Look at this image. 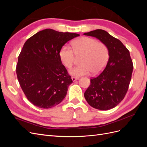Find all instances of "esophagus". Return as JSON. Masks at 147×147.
<instances>
[{
	"label": "esophagus",
	"instance_id": "34e87169",
	"mask_svg": "<svg viewBox=\"0 0 147 147\" xmlns=\"http://www.w3.org/2000/svg\"><path fill=\"white\" fill-rule=\"evenodd\" d=\"M78 79V78H77V77H72V80L73 82H75L76 80H77Z\"/></svg>",
	"mask_w": 147,
	"mask_h": 147
}]
</instances>
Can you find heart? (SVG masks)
<instances>
[{"label": "heart", "instance_id": "obj_1", "mask_svg": "<svg viewBox=\"0 0 147 147\" xmlns=\"http://www.w3.org/2000/svg\"><path fill=\"white\" fill-rule=\"evenodd\" d=\"M73 50L68 45L61 48L59 57L62 63L67 68H70L74 63L75 56L82 57L81 65L69 70L72 76L79 77L88 75L98 74L104 69L107 63L109 54L107 47L96 39L83 37L75 40L72 43Z\"/></svg>", "mask_w": 147, "mask_h": 147}]
</instances>
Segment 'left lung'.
Segmentation results:
<instances>
[{
	"mask_svg": "<svg viewBox=\"0 0 147 147\" xmlns=\"http://www.w3.org/2000/svg\"><path fill=\"white\" fill-rule=\"evenodd\" d=\"M83 34L99 40L107 47L109 54L105 69L90 80L84 96L93 108L112 109L123 100L129 85L133 69L129 51L121 41L104 30L96 29Z\"/></svg>",
	"mask_w": 147,
	"mask_h": 147,
	"instance_id": "8db88e82",
	"label": "left lung"
}]
</instances>
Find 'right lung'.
I'll use <instances>...</instances> for the list:
<instances>
[{
	"instance_id": "add662e5",
	"label": "right lung",
	"mask_w": 147,
	"mask_h": 147,
	"mask_svg": "<svg viewBox=\"0 0 147 147\" xmlns=\"http://www.w3.org/2000/svg\"><path fill=\"white\" fill-rule=\"evenodd\" d=\"M79 34L46 29L25 42L18 56L16 75L27 99L50 109L59 104L72 83L59 57L61 48Z\"/></svg>"
}]
</instances>
